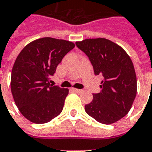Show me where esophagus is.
Wrapping results in <instances>:
<instances>
[{
	"label": "esophagus",
	"instance_id": "34e87169",
	"mask_svg": "<svg viewBox=\"0 0 152 152\" xmlns=\"http://www.w3.org/2000/svg\"><path fill=\"white\" fill-rule=\"evenodd\" d=\"M73 91H75V92L76 93H81L82 91H83V90H80V89H76V88H73Z\"/></svg>",
	"mask_w": 152,
	"mask_h": 152
}]
</instances>
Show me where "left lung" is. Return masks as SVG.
Listing matches in <instances>:
<instances>
[{
  "instance_id": "obj_1",
  "label": "left lung",
  "mask_w": 152,
  "mask_h": 152,
  "mask_svg": "<svg viewBox=\"0 0 152 152\" xmlns=\"http://www.w3.org/2000/svg\"><path fill=\"white\" fill-rule=\"evenodd\" d=\"M94 69L102 75L99 93L85 105V111L97 121L110 125L129 113L137 93V78L134 65L126 51L107 39H87L76 42Z\"/></svg>"
}]
</instances>
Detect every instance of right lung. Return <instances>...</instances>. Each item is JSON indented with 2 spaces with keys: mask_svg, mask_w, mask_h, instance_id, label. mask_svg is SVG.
<instances>
[{
  "mask_svg": "<svg viewBox=\"0 0 152 152\" xmlns=\"http://www.w3.org/2000/svg\"><path fill=\"white\" fill-rule=\"evenodd\" d=\"M64 39L45 37L21 51L11 73V92L20 113L30 121L44 124L62 111L69 90L50 84L63 57L75 48Z\"/></svg>",
  "mask_w": 152,
  "mask_h": 152,
  "instance_id": "right-lung-1",
  "label": "right lung"
}]
</instances>
